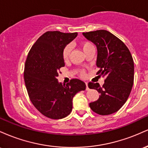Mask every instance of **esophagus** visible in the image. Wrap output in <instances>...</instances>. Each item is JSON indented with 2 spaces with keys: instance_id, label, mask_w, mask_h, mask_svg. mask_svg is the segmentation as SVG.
Instances as JSON below:
<instances>
[{
  "instance_id": "esophagus-1",
  "label": "esophagus",
  "mask_w": 148,
  "mask_h": 148,
  "mask_svg": "<svg viewBox=\"0 0 148 148\" xmlns=\"http://www.w3.org/2000/svg\"><path fill=\"white\" fill-rule=\"evenodd\" d=\"M86 90H89V88L88 86V82H86Z\"/></svg>"
}]
</instances>
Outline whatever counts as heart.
Returning <instances> with one entry per match:
<instances>
[{"label":"heart","mask_w":148,"mask_h":148,"mask_svg":"<svg viewBox=\"0 0 148 148\" xmlns=\"http://www.w3.org/2000/svg\"><path fill=\"white\" fill-rule=\"evenodd\" d=\"M81 47H82L84 53H86L88 50H89L90 49L92 48V47H93L92 44L91 42L85 41L81 43ZM71 51H72V46L70 45H67L65 47H64L63 51H62V58H63V60L64 61L68 60L69 56H70ZM80 75L81 76H85V72L84 70L80 71Z\"/></svg>","instance_id":"heart-1"}]
</instances>
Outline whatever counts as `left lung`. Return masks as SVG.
Returning a JSON list of instances; mask_svg holds the SVG:
<instances>
[{
    "mask_svg": "<svg viewBox=\"0 0 148 148\" xmlns=\"http://www.w3.org/2000/svg\"><path fill=\"white\" fill-rule=\"evenodd\" d=\"M97 49V74L105 77L102 87L90 82L88 87L100 93L97 101L90 103L95 113L107 115L115 113L126 102L134 84V64L127 46L114 35L105 30L83 33Z\"/></svg>",
    "mask_w": 148,
    "mask_h": 148,
    "instance_id": "obj_1",
    "label": "left lung"
}]
</instances>
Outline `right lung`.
Instances as JSON below:
<instances>
[{"instance_id":"1","label":"right lung","mask_w":148,"mask_h":148,"mask_svg":"<svg viewBox=\"0 0 148 148\" xmlns=\"http://www.w3.org/2000/svg\"><path fill=\"white\" fill-rule=\"evenodd\" d=\"M77 35L46 32L27 56L23 73L27 92L34 106L47 118L57 120L67 116L72 110L74 96L86 90L85 83L79 79H73L65 85L56 79L64 66L62 51Z\"/></svg>"}]
</instances>
